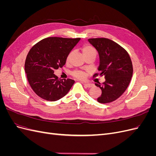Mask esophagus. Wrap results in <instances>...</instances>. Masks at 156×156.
<instances>
[{"label":"esophagus","mask_w":156,"mask_h":156,"mask_svg":"<svg viewBox=\"0 0 156 156\" xmlns=\"http://www.w3.org/2000/svg\"><path fill=\"white\" fill-rule=\"evenodd\" d=\"M84 86L85 87H87V88H91L94 86V84H92V83H83Z\"/></svg>","instance_id":"34e87169"}]
</instances>
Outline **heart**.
Masks as SVG:
<instances>
[{"instance_id": "obj_1", "label": "heart", "mask_w": 156, "mask_h": 156, "mask_svg": "<svg viewBox=\"0 0 156 156\" xmlns=\"http://www.w3.org/2000/svg\"><path fill=\"white\" fill-rule=\"evenodd\" d=\"M81 51L83 56H86L90 54H96V51L94 49V48L92 45H84L82 47ZM72 52H70V53L68 55L67 58H66V62H68L71 56H72ZM72 75L75 78H77L79 79H83L86 77V73L83 72V71H75V72H72Z\"/></svg>"}]
</instances>
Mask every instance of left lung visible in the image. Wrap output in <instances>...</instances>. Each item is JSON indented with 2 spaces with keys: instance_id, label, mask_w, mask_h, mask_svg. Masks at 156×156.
I'll list each match as a JSON object with an SVG mask.
<instances>
[{
  "instance_id": "8db88e82",
  "label": "left lung",
  "mask_w": 156,
  "mask_h": 156,
  "mask_svg": "<svg viewBox=\"0 0 156 156\" xmlns=\"http://www.w3.org/2000/svg\"><path fill=\"white\" fill-rule=\"evenodd\" d=\"M88 40L100 56V73L94 76L104 75L105 79L102 84H95L101 90V95L97 100L101 103L112 102L122 95L130 83L133 75L131 58L122 47L111 40L101 37Z\"/></svg>"
}]
</instances>
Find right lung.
Returning a JSON list of instances; mask_svg holds the SVG:
<instances>
[{"label":"right lung","mask_w":156,"mask_h":156,"mask_svg":"<svg viewBox=\"0 0 156 156\" xmlns=\"http://www.w3.org/2000/svg\"><path fill=\"white\" fill-rule=\"evenodd\" d=\"M80 40L79 37H49L30 49L26 58L25 70L28 81L37 96L55 101L68 94L74 80L58 79L54 71L66 64L68 55Z\"/></svg>","instance_id":"1"}]
</instances>
